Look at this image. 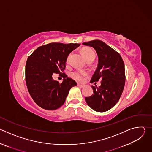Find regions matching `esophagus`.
Wrapping results in <instances>:
<instances>
[{
	"label": "esophagus",
	"instance_id": "1",
	"mask_svg": "<svg viewBox=\"0 0 152 152\" xmlns=\"http://www.w3.org/2000/svg\"><path fill=\"white\" fill-rule=\"evenodd\" d=\"M77 86L78 87H79V88H83L84 87V85H82V84H79V83H77Z\"/></svg>",
	"mask_w": 152,
	"mask_h": 152
}]
</instances>
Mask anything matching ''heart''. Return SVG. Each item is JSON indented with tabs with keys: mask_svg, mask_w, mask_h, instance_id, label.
<instances>
[{
	"mask_svg": "<svg viewBox=\"0 0 152 152\" xmlns=\"http://www.w3.org/2000/svg\"><path fill=\"white\" fill-rule=\"evenodd\" d=\"M82 52L86 60L95 58V56H96L95 52L92 49L90 48H83L82 49ZM70 56L68 57L67 60L69 59ZM86 72L83 71H76L72 73V76L77 81H82L83 80V77L86 75Z\"/></svg>",
	"mask_w": 152,
	"mask_h": 152,
	"instance_id": "b5f03b06",
	"label": "heart"
}]
</instances>
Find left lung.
<instances>
[{
  "instance_id": "left-lung-1",
  "label": "left lung",
  "mask_w": 152,
  "mask_h": 152,
  "mask_svg": "<svg viewBox=\"0 0 152 152\" xmlns=\"http://www.w3.org/2000/svg\"><path fill=\"white\" fill-rule=\"evenodd\" d=\"M82 45L93 48L98 56L97 67L90 82L101 80L99 87L91 86L94 93L85 97L86 102L96 111L106 112L116 104L124 89L126 76L123 59L102 41L95 39Z\"/></svg>"
}]
</instances>
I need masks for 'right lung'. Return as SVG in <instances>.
Returning a JSON list of instances; mask_svg holds the SVG:
<instances>
[{
	"label": "right lung",
	"instance_id": "right-lung-1",
	"mask_svg": "<svg viewBox=\"0 0 152 152\" xmlns=\"http://www.w3.org/2000/svg\"><path fill=\"white\" fill-rule=\"evenodd\" d=\"M80 44L49 43L38 48L28 58L26 82L34 102L46 110H55L66 101L70 90L76 82L62 73L69 55ZM59 74L64 79L61 84L52 76Z\"/></svg>",
	"mask_w": 152,
	"mask_h": 152
}]
</instances>
